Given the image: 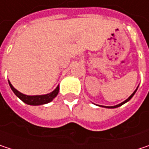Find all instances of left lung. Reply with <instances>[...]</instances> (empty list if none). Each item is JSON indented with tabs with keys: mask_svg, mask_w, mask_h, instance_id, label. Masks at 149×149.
<instances>
[{
	"mask_svg": "<svg viewBox=\"0 0 149 149\" xmlns=\"http://www.w3.org/2000/svg\"><path fill=\"white\" fill-rule=\"evenodd\" d=\"M137 91V89H136V90L134 91V92H133V93L131 94V96H130V97H129L128 99H126V100H125L124 102H123V103H121V104H117V105H116V106H102V107H105V108H109V109H114V108H117V107H120L121 105H123V104H124L125 103H127L128 101H130V99L132 98V97H133V96L134 95V93H135V91Z\"/></svg>",
	"mask_w": 149,
	"mask_h": 149,
	"instance_id": "obj_1",
	"label": "left lung"
}]
</instances>
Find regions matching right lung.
Returning a JSON list of instances; mask_svg holds the SVG:
<instances>
[{"label":"right lung","mask_w":149,"mask_h":149,"mask_svg":"<svg viewBox=\"0 0 149 149\" xmlns=\"http://www.w3.org/2000/svg\"><path fill=\"white\" fill-rule=\"evenodd\" d=\"M8 84H9L10 88L12 89V91H14L15 95L21 101H23L25 104H29V105H41V104H48L51 101H52L54 97H57V95H58V93L59 91V86L58 85V87L51 93H48V94H45V95H39V96H27V95L22 94L19 91H18L15 87L11 84L9 80H8Z\"/></svg>","instance_id":"right-lung-1"}]
</instances>
